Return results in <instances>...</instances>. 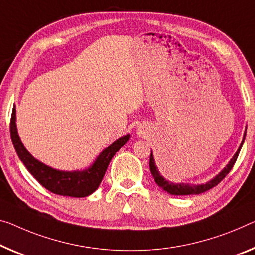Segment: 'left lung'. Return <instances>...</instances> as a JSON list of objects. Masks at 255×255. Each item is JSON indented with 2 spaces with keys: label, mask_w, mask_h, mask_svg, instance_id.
Wrapping results in <instances>:
<instances>
[{
  "label": "left lung",
  "mask_w": 255,
  "mask_h": 255,
  "mask_svg": "<svg viewBox=\"0 0 255 255\" xmlns=\"http://www.w3.org/2000/svg\"><path fill=\"white\" fill-rule=\"evenodd\" d=\"M245 135H246V131L244 132V136H243L242 143L240 144V147H238L237 151L235 152V155L233 156V158L230 159L229 163L227 164V165L222 168V171L220 172V173L215 175V177L212 180H210V181H207L205 183H201V185H191V183H174V182H170V181H168V180H166L165 178H164L163 175H160L158 168H157V166H156V164H155V159H154V156H152V151H151L150 159H149V167H150V172H151L152 177H154L156 183H157V185L160 188H162L163 190H165L166 193L171 194V195L185 196V195H198V194L205 193V191L212 189V188L217 186L219 182H221V180L225 179L226 175L229 173L230 170H232L235 162H236V159L238 157V154H240V151L242 149L243 143H244Z\"/></svg>",
  "instance_id": "obj_1"
}]
</instances>
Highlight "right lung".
Segmentation results:
<instances>
[{"label": "right lung", "instance_id": "obj_1", "mask_svg": "<svg viewBox=\"0 0 255 255\" xmlns=\"http://www.w3.org/2000/svg\"><path fill=\"white\" fill-rule=\"evenodd\" d=\"M10 134L19 158L29 171V173L43 187L53 194L78 198L91 195L98 189L112 158L130 140L131 136L130 134H127L114 141L111 146L105 148L93 160L91 165L85 170L61 171L40 162L30 155V152L23 146L18 135L17 124H15V106H13L12 115H11Z\"/></svg>", "mask_w": 255, "mask_h": 255}]
</instances>
